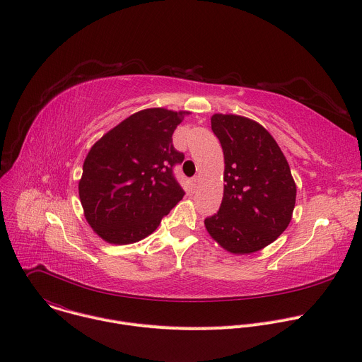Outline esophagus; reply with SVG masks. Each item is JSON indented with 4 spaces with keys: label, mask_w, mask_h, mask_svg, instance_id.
Here are the masks:
<instances>
[{
    "label": "esophagus",
    "mask_w": 362,
    "mask_h": 362,
    "mask_svg": "<svg viewBox=\"0 0 362 362\" xmlns=\"http://www.w3.org/2000/svg\"><path fill=\"white\" fill-rule=\"evenodd\" d=\"M199 179H200V176L199 175H196V176H193L192 177V185L194 186V185H197V182H199Z\"/></svg>",
    "instance_id": "1"
}]
</instances>
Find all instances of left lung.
Listing matches in <instances>:
<instances>
[{"mask_svg": "<svg viewBox=\"0 0 362 362\" xmlns=\"http://www.w3.org/2000/svg\"><path fill=\"white\" fill-rule=\"evenodd\" d=\"M211 123L222 144L226 185L218 214L204 226L230 253L261 250L292 219L296 186L289 165L259 123L235 115H214Z\"/></svg>", "mask_w": 362, "mask_h": 362, "instance_id": "8db88e82", "label": "left lung"}]
</instances>
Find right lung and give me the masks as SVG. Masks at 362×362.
Listing matches in <instances>:
<instances>
[{"label": "right lung", "instance_id": "add662e5", "mask_svg": "<svg viewBox=\"0 0 362 362\" xmlns=\"http://www.w3.org/2000/svg\"><path fill=\"white\" fill-rule=\"evenodd\" d=\"M186 115L160 107L137 112L90 148L78 194L88 225L106 242L141 240L185 196L173 175L185 154L172 136Z\"/></svg>", "mask_w": 362, "mask_h": 362}]
</instances>
